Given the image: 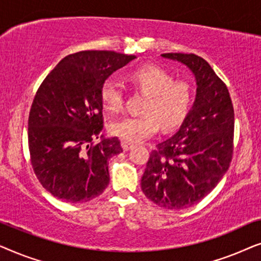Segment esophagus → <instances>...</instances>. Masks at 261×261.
<instances>
[{"label": "esophagus", "mask_w": 261, "mask_h": 261, "mask_svg": "<svg viewBox=\"0 0 261 261\" xmlns=\"http://www.w3.org/2000/svg\"><path fill=\"white\" fill-rule=\"evenodd\" d=\"M121 146H122L123 151H129L130 148L134 147V145L132 144V142H128V141H126V140L121 141Z\"/></svg>", "instance_id": "34e87169"}]
</instances>
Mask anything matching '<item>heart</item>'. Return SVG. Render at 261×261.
I'll return each mask as SVG.
<instances>
[{"instance_id":"b5f03b06","label":"heart","mask_w":261,"mask_h":261,"mask_svg":"<svg viewBox=\"0 0 261 261\" xmlns=\"http://www.w3.org/2000/svg\"><path fill=\"white\" fill-rule=\"evenodd\" d=\"M134 90L147 95L140 116H127L110 124V133L122 140L139 142L151 138L163 129L170 130L179 126L191 108L194 92L191 85L184 81H174L162 67L141 66L127 76ZM99 98L103 108L117 113L123 106V91L113 80L103 82Z\"/></svg>"}]
</instances>
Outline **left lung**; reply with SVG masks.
Wrapping results in <instances>:
<instances>
[{
    "label": "left lung",
    "instance_id": "1",
    "mask_svg": "<svg viewBox=\"0 0 261 261\" xmlns=\"http://www.w3.org/2000/svg\"><path fill=\"white\" fill-rule=\"evenodd\" d=\"M195 76L196 98L179 129L152 151L141 189L162 208L180 210L202 201L227 172L233 154L234 109L226 84L196 55L164 53Z\"/></svg>",
    "mask_w": 261,
    "mask_h": 261
}]
</instances>
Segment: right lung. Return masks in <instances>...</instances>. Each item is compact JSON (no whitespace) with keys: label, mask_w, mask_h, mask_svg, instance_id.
Here are the masks:
<instances>
[{"label":"right lung","mask_w":261,"mask_h":261,"mask_svg":"<svg viewBox=\"0 0 261 261\" xmlns=\"http://www.w3.org/2000/svg\"><path fill=\"white\" fill-rule=\"evenodd\" d=\"M135 58L114 51L73 53L38 89L28 119L31 162L42 187L58 199L88 202L108 187V159L122 147L117 138L101 135L99 90L110 74Z\"/></svg>","instance_id":"right-lung-1"}]
</instances>
